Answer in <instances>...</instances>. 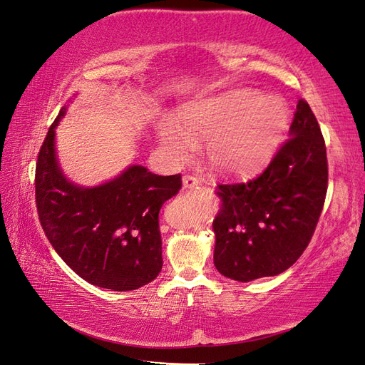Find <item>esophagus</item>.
<instances>
[{
    "mask_svg": "<svg viewBox=\"0 0 365 365\" xmlns=\"http://www.w3.org/2000/svg\"><path fill=\"white\" fill-rule=\"evenodd\" d=\"M182 185H183V188H195V187H197V185H199V180H197V177L183 175Z\"/></svg>",
    "mask_w": 365,
    "mask_h": 365,
    "instance_id": "34e87169",
    "label": "esophagus"
}]
</instances>
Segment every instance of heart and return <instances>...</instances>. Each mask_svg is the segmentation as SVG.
I'll return each instance as SVG.
<instances>
[{
	"instance_id": "obj_1",
	"label": "heart",
	"mask_w": 365,
	"mask_h": 365,
	"mask_svg": "<svg viewBox=\"0 0 365 365\" xmlns=\"http://www.w3.org/2000/svg\"><path fill=\"white\" fill-rule=\"evenodd\" d=\"M157 123L161 145L175 158L195 149L207 138L204 153L215 170L230 175H250L273 158L289 127V106L279 97L257 91L237 89L188 105L178 115Z\"/></svg>"
}]
</instances>
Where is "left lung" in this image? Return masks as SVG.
I'll use <instances>...</instances> for the list:
<instances>
[{"instance_id":"obj_1","label":"left lung","mask_w":365,"mask_h":365,"mask_svg":"<svg viewBox=\"0 0 365 365\" xmlns=\"http://www.w3.org/2000/svg\"><path fill=\"white\" fill-rule=\"evenodd\" d=\"M290 139L263 173L246 183L218 185L213 262L240 282L276 276L304 252L328 190L327 147L311 106L299 100Z\"/></svg>"}]
</instances>
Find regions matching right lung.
I'll use <instances>...</instances> for the list:
<instances>
[{
	"mask_svg": "<svg viewBox=\"0 0 365 365\" xmlns=\"http://www.w3.org/2000/svg\"><path fill=\"white\" fill-rule=\"evenodd\" d=\"M46 133L36 165V204L54 251L92 285L114 292L152 282L163 267L158 213L182 187L180 174L157 175L131 165L97 187L68 180L56 157V127Z\"/></svg>",
	"mask_w": 365,
	"mask_h": 365,
	"instance_id": "obj_1",
	"label": "right lung"
}]
</instances>
